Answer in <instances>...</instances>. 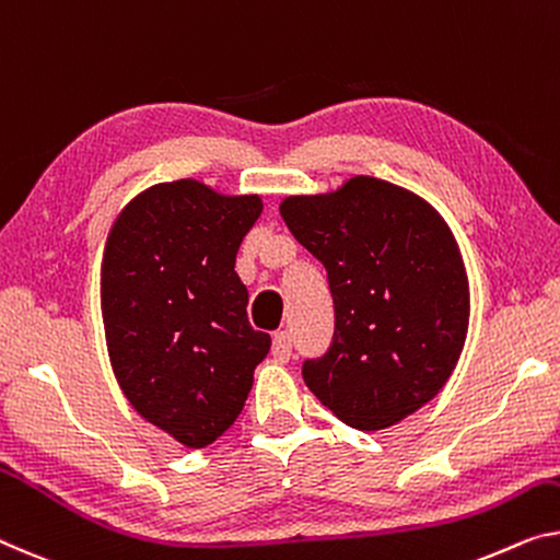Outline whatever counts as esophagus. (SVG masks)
<instances>
[{
  "mask_svg": "<svg viewBox=\"0 0 560 560\" xmlns=\"http://www.w3.org/2000/svg\"><path fill=\"white\" fill-rule=\"evenodd\" d=\"M271 352H273V360H277V362H289V357H291V337H289L287 331L273 334Z\"/></svg>",
  "mask_w": 560,
  "mask_h": 560,
  "instance_id": "esophagus-1",
  "label": "esophagus"
}]
</instances>
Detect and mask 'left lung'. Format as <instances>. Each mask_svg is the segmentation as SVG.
<instances>
[{"instance_id": "8db88e82", "label": "left lung", "mask_w": 560, "mask_h": 560, "mask_svg": "<svg viewBox=\"0 0 560 560\" xmlns=\"http://www.w3.org/2000/svg\"><path fill=\"white\" fill-rule=\"evenodd\" d=\"M281 219L327 269L329 352L306 387L349 428L397 424L447 385L460 360L470 287L445 219L412 190L354 175L337 190L289 196Z\"/></svg>"}]
</instances>
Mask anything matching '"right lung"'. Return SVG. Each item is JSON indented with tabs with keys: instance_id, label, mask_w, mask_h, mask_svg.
I'll use <instances>...</instances> for the list:
<instances>
[{
	"instance_id": "right-lung-1",
	"label": "right lung",
	"mask_w": 560,
	"mask_h": 560,
	"mask_svg": "<svg viewBox=\"0 0 560 560\" xmlns=\"http://www.w3.org/2000/svg\"><path fill=\"white\" fill-rule=\"evenodd\" d=\"M258 196H223L194 178L155 183L122 208L100 269L115 380L150 424L206 447L244 410L271 337L248 324L236 273Z\"/></svg>"
}]
</instances>
